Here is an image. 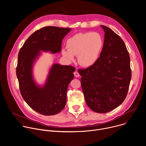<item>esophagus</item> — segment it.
Instances as JSON below:
<instances>
[{"instance_id":"esophagus-1","label":"esophagus","mask_w":146,"mask_h":146,"mask_svg":"<svg viewBox=\"0 0 146 146\" xmlns=\"http://www.w3.org/2000/svg\"><path fill=\"white\" fill-rule=\"evenodd\" d=\"M74 75L76 77H78L80 76V74L78 73V72H77V70H76L74 72Z\"/></svg>"}]
</instances>
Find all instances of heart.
Segmentation results:
<instances>
[{
    "label": "heart",
    "instance_id": "1",
    "mask_svg": "<svg viewBox=\"0 0 146 146\" xmlns=\"http://www.w3.org/2000/svg\"><path fill=\"white\" fill-rule=\"evenodd\" d=\"M103 38L98 32L78 33L66 41V48L62 50V54L70 62L77 56L80 65L90 67L99 58L103 47Z\"/></svg>",
    "mask_w": 146,
    "mask_h": 146
}]
</instances>
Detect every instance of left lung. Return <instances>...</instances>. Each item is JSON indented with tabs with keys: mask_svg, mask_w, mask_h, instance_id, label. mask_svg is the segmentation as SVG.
<instances>
[{
	"mask_svg": "<svg viewBox=\"0 0 146 146\" xmlns=\"http://www.w3.org/2000/svg\"><path fill=\"white\" fill-rule=\"evenodd\" d=\"M105 39L99 58L94 65L78 69L81 85L88 106L105 113L125 99L131 79L130 57L121 38L109 28L101 25Z\"/></svg>",
	"mask_w": 146,
	"mask_h": 146,
	"instance_id": "8db88e82",
	"label": "left lung"
}]
</instances>
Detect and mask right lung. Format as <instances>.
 Returning a JSON list of instances; mask_svg holds the SVG:
<instances>
[{"instance_id":"1","label":"right lung","mask_w":146,"mask_h":146,"mask_svg":"<svg viewBox=\"0 0 146 146\" xmlns=\"http://www.w3.org/2000/svg\"><path fill=\"white\" fill-rule=\"evenodd\" d=\"M70 28L45 27L36 31L21 48L16 68L21 94L35 111L45 115H52L64 109L66 103L68 85L73 79L75 68L72 66L54 64L44 86H37L33 79V62L40 51L59 52L62 41Z\"/></svg>"}]
</instances>
